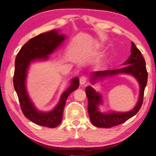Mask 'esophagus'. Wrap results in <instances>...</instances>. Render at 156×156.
<instances>
[{
	"instance_id": "esophagus-1",
	"label": "esophagus",
	"mask_w": 156,
	"mask_h": 156,
	"mask_svg": "<svg viewBox=\"0 0 156 156\" xmlns=\"http://www.w3.org/2000/svg\"><path fill=\"white\" fill-rule=\"evenodd\" d=\"M87 77L85 76H82L80 77V84L81 85H83V84H84L85 83L87 82Z\"/></svg>"
}]
</instances>
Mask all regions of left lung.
I'll return each mask as SVG.
<instances>
[{
	"label": "left lung",
	"instance_id": "1",
	"mask_svg": "<svg viewBox=\"0 0 156 156\" xmlns=\"http://www.w3.org/2000/svg\"><path fill=\"white\" fill-rule=\"evenodd\" d=\"M123 68L113 70L98 71L91 74V82L94 83L97 79H103L107 76L116 75L117 74H128L133 76L140 84V94L138 103L133 109L129 112H111L103 114L99 111L98 106L101 104V96L92 87H86V94L88 99V113L92 124L99 128H112L120 125L129 120L137 114L144 101V90L148 80V72L146 70V62L141 52L132 42L131 54L129 58L123 63Z\"/></svg>",
	"mask_w": 156,
	"mask_h": 156
}]
</instances>
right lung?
Listing matches in <instances>:
<instances>
[{"label": "right lung", "mask_w": 156, "mask_h": 156, "mask_svg": "<svg viewBox=\"0 0 156 156\" xmlns=\"http://www.w3.org/2000/svg\"><path fill=\"white\" fill-rule=\"evenodd\" d=\"M65 36L59 35L57 30L40 34L27 42L17 55L15 62L13 85L18 97L21 110L27 119L36 124L49 128H55L61 123L63 110L67 97L79 87L78 77L72 79L71 85L61 96L59 103L50 112H39L27 94L25 82L27 72L31 62L47 59L65 39Z\"/></svg>", "instance_id": "obj_1"}]
</instances>
